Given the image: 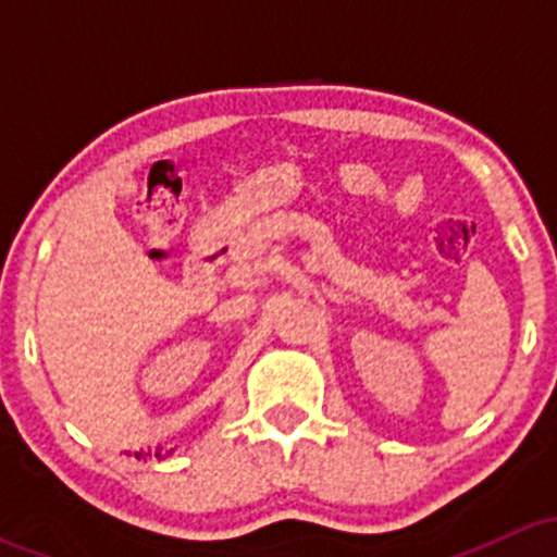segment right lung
<instances>
[{"instance_id":"obj_1","label":"right lung","mask_w":557,"mask_h":557,"mask_svg":"<svg viewBox=\"0 0 557 557\" xmlns=\"http://www.w3.org/2000/svg\"><path fill=\"white\" fill-rule=\"evenodd\" d=\"M137 458H139V455H137ZM156 458H159V453H156Z\"/></svg>"}]
</instances>
